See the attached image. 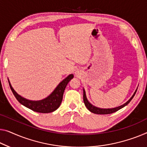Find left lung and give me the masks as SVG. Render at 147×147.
Returning <instances> with one entry per match:
<instances>
[{"instance_id": "obj_1", "label": "left lung", "mask_w": 147, "mask_h": 147, "mask_svg": "<svg viewBox=\"0 0 147 147\" xmlns=\"http://www.w3.org/2000/svg\"><path fill=\"white\" fill-rule=\"evenodd\" d=\"M137 90V89L135 90L134 94H133V95L131 96V98H130V99L126 103H125L124 104L121 105V106H118V107H117V108H114L104 109V108H97V107L93 106V105L91 104L90 103L88 102V100H87V98L86 96V92H85L84 89H83V100H84V103L85 106H86V107L87 108V109H88L90 111H91L92 113H96V114H110V113H114V112H115V111L119 110V109H121L123 108V107L127 106V105L129 103L131 102V100L133 99V98L134 97L135 94H136Z\"/></svg>"}]
</instances>
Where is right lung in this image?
Wrapping results in <instances>:
<instances>
[{
    "mask_svg": "<svg viewBox=\"0 0 147 147\" xmlns=\"http://www.w3.org/2000/svg\"><path fill=\"white\" fill-rule=\"evenodd\" d=\"M73 77L74 76L73 74H70L59 84L58 86L56 87V88L54 90V91L51 94L47 96V98H45V99L39 100V101H32V100H27L22 97L13 89L10 83V81H8V82H9L10 89L13 94L14 95L18 101L21 104L33 111H36V112L46 113L55 111L60 106L63 100V96L65 88H66L68 83L69 82V81L73 79Z\"/></svg>",
    "mask_w": 147,
    "mask_h": 147,
    "instance_id": "1",
    "label": "right lung"
}]
</instances>
